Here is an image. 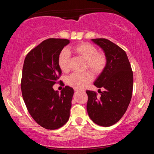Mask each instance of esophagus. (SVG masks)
<instances>
[{"instance_id":"obj_1","label":"esophagus","mask_w":154,"mask_h":154,"mask_svg":"<svg viewBox=\"0 0 154 154\" xmlns=\"http://www.w3.org/2000/svg\"><path fill=\"white\" fill-rule=\"evenodd\" d=\"M75 92H78V90H76V89H75Z\"/></svg>"}]
</instances>
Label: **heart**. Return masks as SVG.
Returning a JSON list of instances; mask_svg holds the SVG:
<instances>
[{
    "label": "heart",
    "instance_id": "b5f03b06",
    "mask_svg": "<svg viewBox=\"0 0 154 154\" xmlns=\"http://www.w3.org/2000/svg\"><path fill=\"white\" fill-rule=\"evenodd\" d=\"M72 52L85 61V69H89L93 73L98 75L105 69L106 64V58L105 54L98 52L95 46L89 43H81L72 48ZM71 56L67 49L60 51L58 63L61 71L68 72L70 70ZM93 75L90 72L84 73H72L67 77V83L70 86L76 90H81L85 88L88 83L92 82Z\"/></svg>",
    "mask_w": 154,
    "mask_h": 154
}]
</instances>
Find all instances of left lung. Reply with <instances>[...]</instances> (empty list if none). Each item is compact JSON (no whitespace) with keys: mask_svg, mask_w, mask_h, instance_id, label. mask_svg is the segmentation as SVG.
Wrapping results in <instances>:
<instances>
[{"mask_svg":"<svg viewBox=\"0 0 154 154\" xmlns=\"http://www.w3.org/2000/svg\"><path fill=\"white\" fill-rule=\"evenodd\" d=\"M106 58L105 69L95 80V86L105 88L100 97L87 90V111L90 119L100 126L108 127L120 119L128 106L133 89V73L126 52L106 38H92Z\"/></svg>","mask_w":154,"mask_h":154,"instance_id":"8db88e82","label":"left lung"}]
</instances>
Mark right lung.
Masks as SVG:
<instances>
[{
  "instance_id": "1",
  "label": "right lung",
  "mask_w": 154,
  "mask_h": 154,
  "mask_svg": "<svg viewBox=\"0 0 154 154\" xmlns=\"http://www.w3.org/2000/svg\"><path fill=\"white\" fill-rule=\"evenodd\" d=\"M70 41L48 38L32 49L26 56L21 89L25 105L32 118L45 129L56 130L70 117L74 90L65 86L60 93L53 85L62 74L58 56Z\"/></svg>"
}]
</instances>
